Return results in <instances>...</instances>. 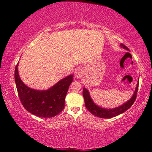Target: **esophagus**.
<instances>
[{"instance_id": "1", "label": "esophagus", "mask_w": 152, "mask_h": 152, "mask_svg": "<svg viewBox=\"0 0 152 152\" xmlns=\"http://www.w3.org/2000/svg\"><path fill=\"white\" fill-rule=\"evenodd\" d=\"M82 73H83V72H82V69L80 68L76 69L75 71V76L76 78H80V77L82 76Z\"/></svg>"}]
</instances>
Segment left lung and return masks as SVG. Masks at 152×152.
<instances>
[{
  "instance_id": "8db88e82",
  "label": "left lung",
  "mask_w": 152,
  "mask_h": 152,
  "mask_svg": "<svg viewBox=\"0 0 152 152\" xmlns=\"http://www.w3.org/2000/svg\"><path fill=\"white\" fill-rule=\"evenodd\" d=\"M121 46L125 50L129 51V48L123 44H121ZM138 86L139 83H137V86H136L134 94L131 98L130 100H129L127 102H126L125 103L122 104L121 106L115 108V109H104L101 107L98 106L94 103L92 101L91 96H90L89 92L88 90L86 88H83V96L84 99V102H85V106L86 109H88L90 112H91L92 115H95V116L99 117L100 118H102V119H109V118L114 117L115 116H117L121 113H124L127 109L132 106L133 104L134 103V102L137 97V91H138Z\"/></svg>"
}]
</instances>
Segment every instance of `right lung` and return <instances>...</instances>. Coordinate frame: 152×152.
Wrapping results in <instances>:
<instances>
[{
    "label": "right lung",
    "instance_id": "add662e5",
    "mask_svg": "<svg viewBox=\"0 0 152 152\" xmlns=\"http://www.w3.org/2000/svg\"><path fill=\"white\" fill-rule=\"evenodd\" d=\"M18 64L15 70V80L19 99L27 111L35 116L50 118L61 112L65 104V99L73 75L61 79L46 91H37L27 86L22 82L18 73Z\"/></svg>",
    "mask_w": 152,
    "mask_h": 152
}]
</instances>
